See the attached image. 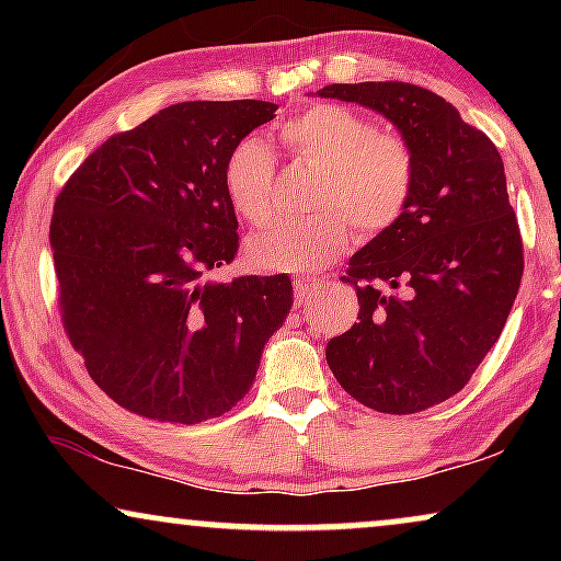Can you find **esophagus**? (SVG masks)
Here are the masks:
<instances>
[{
  "instance_id": "1",
  "label": "esophagus",
  "mask_w": 561,
  "mask_h": 561,
  "mask_svg": "<svg viewBox=\"0 0 561 561\" xmlns=\"http://www.w3.org/2000/svg\"><path fill=\"white\" fill-rule=\"evenodd\" d=\"M319 288H321L319 278H309V275H296L294 278V294L298 304H306L309 298L317 296Z\"/></svg>"
}]
</instances>
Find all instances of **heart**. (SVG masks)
<instances>
[{"label":"heart","instance_id":"1","mask_svg":"<svg viewBox=\"0 0 561 561\" xmlns=\"http://www.w3.org/2000/svg\"><path fill=\"white\" fill-rule=\"evenodd\" d=\"M283 150L317 165L304 217L252 234L248 260L265 271L309 273L340 257L352 242V225L380 234L409 209L416 186L411 142L390 127H378L344 104H313L278 127ZM225 186L234 211L250 225H265L278 211L275 158L257 137H244L229 152Z\"/></svg>","mask_w":561,"mask_h":561}]
</instances>
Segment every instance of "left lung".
<instances>
[{
	"label": "left lung",
	"instance_id": "left-lung-1",
	"mask_svg": "<svg viewBox=\"0 0 561 561\" xmlns=\"http://www.w3.org/2000/svg\"><path fill=\"white\" fill-rule=\"evenodd\" d=\"M324 99L380 112L411 142L409 209L350 260L359 313L327 344L347 393L416 413L459 393L501 336L524 275V240L501 152L447 99L416 83H329Z\"/></svg>",
	"mask_w": 561,
	"mask_h": 561
}]
</instances>
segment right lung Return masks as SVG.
I'll return each instance as SVG.
<instances>
[{
	"label": "right lung",
	"instance_id": "add662e5",
	"mask_svg": "<svg viewBox=\"0 0 561 561\" xmlns=\"http://www.w3.org/2000/svg\"><path fill=\"white\" fill-rule=\"evenodd\" d=\"M278 106L181 102L76 168L50 219L60 321L122 409L202 424L244 398L294 304L286 273L204 280L240 248L229 152Z\"/></svg>",
	"mask_w": 561,
	"mask_h": 561
}]
</instances>
